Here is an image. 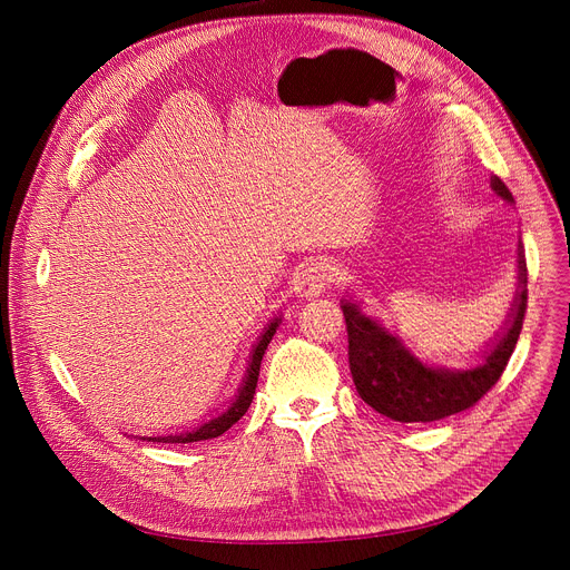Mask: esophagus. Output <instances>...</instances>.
<instances>
[{
    "instance_id": "esophagus-1",
    "label": "esophagus",
    "mask_w": 570,
    "mask_h": 570,
    "mask_svg": "<svg viewBox=\"0 0 570 570\" xmlns=\"http://www.w3.org/2000/svg\"><path fill=\"white\" fill-rule=\"evenodd\" d=\"M335 277V267L325 261L309 263L301 275L295 277V293L301 297H318Z\"/></svg>"
}]
</instances>
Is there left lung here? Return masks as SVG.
Masks as SVG:
<instances>
[{
    "instance_id": "8db88e82",
    "label": "left lung",
    "mask_w": 570,
    "mask_h": 570,
    "mask_svg": "<svg viewBox=\"0 0 570 570\" xmlns=\"http://www.w3.org/2000/svg\"><path fill=\"white\" fill-rule=\"evenodd\" d=\"M492 191L505 203L513 194L494 175ZM342 312L348 333V365L355 391L374 411L397 423H434L481 400L503 374L518 344L527 312V263L518 249V288L501 331L485 344L478 365L453 370L423 363L395 333L365 314L361 303L344 297Z\"/></svg>"
}]
</instances>
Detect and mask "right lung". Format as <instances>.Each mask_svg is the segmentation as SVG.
<instances>
[{
	"instance_id": "1",
	"label": "right lung",
	"mask_w": 570,
	"mask_h": 570,
	"mask_svg": "<svg viewBox=\"0 0 570 570\" xmlns=\"http://www.w3.org/2000/svg\"><path fill=\"white\" fill-rule=\"evenodd\" d=\"M282 323V314L275 316L273 321H269L263 333L258 337V342L252 346V353H249V361H247V372H245V379L243 383H239L235 397L230 400V404L213 415L207 417L205 423H200L198 428L194 430H185V432H175V434H153V436H134V439H142V441H153V443H194V441H205V439H217L222 436L226 430H230L239 417H243L254 400V393H256V383H258V372H261V361H263V353L267 348V344L273 342L277 327Z\"/></svg>"
}]
</instances>
